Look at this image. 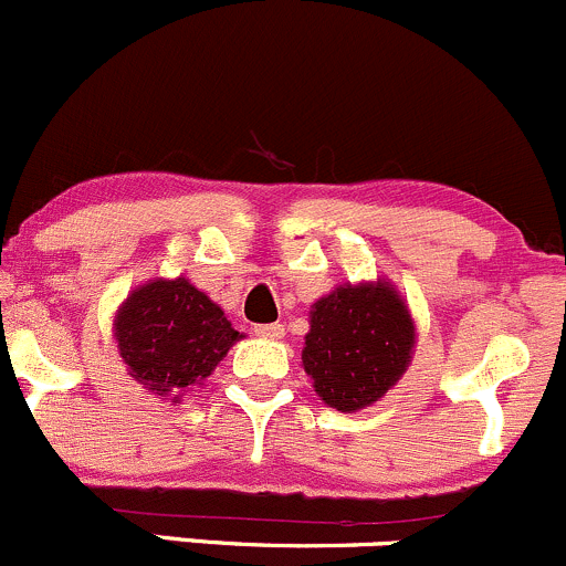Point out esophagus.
I'll return each mask as SVG.
<instances>
[{"label": "esophagus", "instance_id": "34e87169", "mask_svg": "<svg viewBox=\"0 0 566 566\" xmlns=\"http://www.w3.org/2000/svg\"><path fill=\"white\" fill-rule=\"evenodd\" d=\"M283 324H259L255 326V335L261 337H283Z\"/></svg>", "mask_w": 566, "mask_h": 566}]
</instances>
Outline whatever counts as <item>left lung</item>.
<instances>
[{"instance_id":"8db88e82","label":"left lung","mask_w":566,"mask_h":566,"mask_svg":"<svg viewBox=\"0 0 566 566\" xmlns=\"http://www.w3.org/2000/svg\"><path fill=\"white\" fill-rule=\"evenodd\" d=\"M411 348L409 307L387 283L343 285L313 305L302 365L326 406L357 411L403 376Z\"/></svg>"}]
</instances>
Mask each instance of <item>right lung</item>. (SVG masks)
Listing matches in <instances>:
<instances>
[{"label":"right lung","mask_w":566,"mask_h":566,"mask_svg":"<svg viewBox=\"0 0 566 566\" xmlns=\"http://www.w3.org/2000/svg\"><path fill=\"white\" fill-rule=\"evenodd\" d=\"M114 335L130 376L174 400L201 384L242 337L226 313L185 277L133 291L116 313Z\"/></svg>","instance_id":"right-lung-1"}]
</instances>
